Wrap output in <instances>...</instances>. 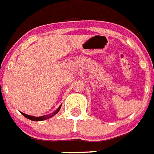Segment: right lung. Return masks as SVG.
Instances as JSON below:
<instances>
[{
  "label": "right lung",
  "instance_id": "1",
  "mask_svg": "<svg viewBox=\"0 0 154 154\" xmlns=\"http://www.w3.org/2000/svg\"><path fill=\"white\" fill-rule=\"evenodd\" d=\"M60 107H61V106H60V107L58 108L57 110H56V112H54L53 114H51V115H49L50 117H52L53 115H55V114H56L58 113V112L60 111ZM23 115H24L25 118H27V119H30V120H32V121H43V120H44V119H48V116H41V117H34V116H31V115H28V114H24V113H21ZM48 116V117H49Z\"/></svg>",
  "mask_w": 154,
  "mask_h": 154
}]
</instances>
